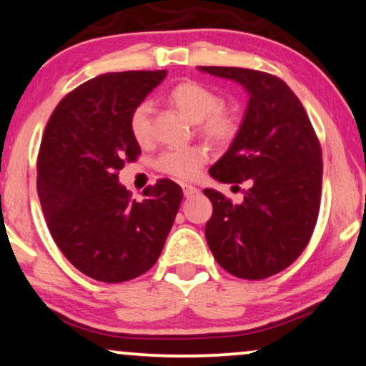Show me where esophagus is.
<instances>
[{
  "label": "esophagus",
  "instance_id": "34e87169",
  "mask_svg": "<svg viewBox=\"0 0 366 366\" xmlns=\"http://www.w3.org/2000/svg\"><path fill=\"white\" fill-rule=\"evenodd\" d=\"M182 189H184V196L186 197H194V196H197L199 194V189L196 187V186H182Z\"/></svg>",
  "mask_w": 366,
  "mask_h": 366
}]
</instances>
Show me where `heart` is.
<instances>
[{
	"label": "heart",
	"instance_id": "obj_1",
	"mask_svg": "<svg viewBox=\"0 0 366 366\" xmlns=\"http://www.w3.org/2000/svg\"><path fill=\"white\" fill-rule=\"evenodd\" d=\"M169 103L184 117L196 123L197 132L212 145L226 147L238 137L242 122L234 111L224 108L223 96L197 81H182L167 94ZM128 128L137 143H149L152 138V103L140 101L132 109ZM209 154L204 147L192 145L167 149L157 157L155 169L179 180H192L204 167Z\"/></svg>",
	"mask_w": 366,
	"mask_h": 366
}]
</instances>
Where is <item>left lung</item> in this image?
Returning <instances> with one entry per match:
<instances>
[{
    "instance_id": "8db88e82",
    "label": "left lung",
    "mask_w": 366,
    "mask_h": 366,
    "mask_svg": "<svg viewBox=\"0 0 366 366\" xmlns=\"http://www.w3.org/2000/svg\"><path fill=\"white\" fill-rule=\"evenodd\" d=\"M247 87L238 137L209 169L224 184L248 182L242 204L204 189L212 202L206 239L216 262L239 279L272 277L300 257L321 206L322 152L311 119L280 77L242 67H199Z\"/></svg>"
}]
</instances>
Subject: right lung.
<instances>
[{"label": "right lung", "instance_id": "add662e5", "mask_svg": "<svg viewBox=\"0 0 366 366\" xmlns=\"http://www.w3.org/2000/svg\"><path fill=\"white\" fill-rule=\"evenodd\" d=\"M167 71L111 72L60 99L36 157V192L55 244L91 279L119 284L159 260L182 189L159 179L135 199L118 182L142 150L128 128L132 109Z\"/></svg>", "mask_w": 366, "mask_h": 366}]
</instances>
